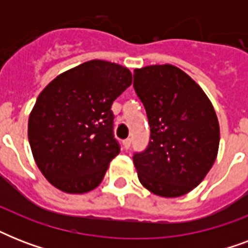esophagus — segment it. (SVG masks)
Segmentation results:
<instances>
[{"label":"esophagus","mask_w":248,"mask_h":248,"mask_svg":"<svg viewBox=\"0 0 248 248\" xmlns=\"http://www.w3.org/2000/svg\"><path fill=\"white\" fill-rule=\"evenodd\" d=\"M122 145H124V149H126L127 151L128 148H130V145H131V139H126L122 141Z\"/></svg>","instance_id":"obj_1"}]
</instances>
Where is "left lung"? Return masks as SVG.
<instances>
[{
  "label": "left lung",
  "instance_id": "1",
  "mask_svg": "<svg viewBox=\"0 0 248 248\" xmlns=\"http://www.w3.org/2000/svg\"><path fill=\"white\" fill-rule=\"evenodd\" d=\"M134 89L147 110L151 141L132 159L144 188L167 198L203 180L219 151L220 128L204 91L171 64L134 71Z\"/></svg>",
  "mask_w": 248,
  "mask_h": 248
}]
</instances>
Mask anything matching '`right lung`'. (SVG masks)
I'll use <instances>...</instances> for the list:
<instances>
[{
    "mask_svg": "<svg viewBox=\"0 0 248 248\" xmlns=\"http://www.w3.org/2000/svg\"><path fill=\"white\" fill-rule=\"evenodd\" d=\"M131 82L126 67L90 60L42 90L29 114L28 140L50 184L69 194L87 193L100 184L120 153L110 107Z\"/></svg>",
    "mask_w": 248,
    "mask_h": 248,
    "instance_id": "add662e5",
    "label": "right lung"
}]
</instances>
